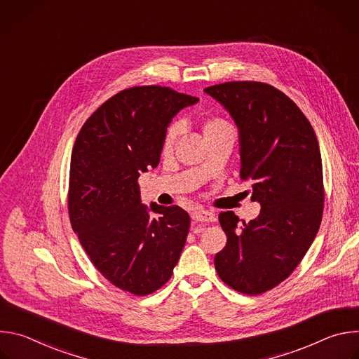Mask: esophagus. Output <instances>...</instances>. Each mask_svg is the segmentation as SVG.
Returning <instances> with one entry per match:
<instances>
[{
    "label": "esophagus",
    "mask_w": 359,
    "mask_h": 359,
    "mask_svg": "<svg viewBox=\"0 0 359 359\" xmlns=\"http://www.w3.org/2000/svg\"><path fill=\"white\" fill-rule=\"evenodd\" d=\"M191 219L196 223H213L216 222V215L209 210H198L191 215Z\"/></svg>",
    "instance_id": "34e87169"
}]
</instances>
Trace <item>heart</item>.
Masks as SVG:
<instances>
[{
  "label": "heart",
  "mask_w": 359,
  "mask_h": 359,
  "mask_svg": "<svg viewBox=\"0 0 359 359\" xmlns=\"http://www.w3.org/2000/svg\"><path fill=\"white\" fill-rule=\"evenodd\" d=\"M226 125H227V122H224L223 119L210 118V119H208L206 122H204L203 130H204V132H209V130H213V129L226 126ZM179 133H180V123H173V125L168 129V133H166V137H165V149H170V147L173 146V143L176 142Z\"/></svg>",
  "instance_id": "1"
}]
</instances>
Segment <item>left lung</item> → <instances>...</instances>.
Masks as SVG:
<instances>
[{"label": "left lung", "mask_w": 359, "mask_h": 359, "mask_svg": "<svg viewBox=\"0 0 359 359\" xmlns=\"http://www.w3.org/2000/svg\"><path fill=\"white\" fill-rule=\"evenodd\" d=\"M231 115L240 137V177L251 180L257 219L238 224L219 216L227 236L216 254L219 277L233 290L263 294L299 264L323 219L324 182L316 132L294 102L277 88L236 81L204 89Z\"/></svg>", "instance_id": "8db88e82"}]
</instances>
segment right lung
I'll return each instance as SVG.
<instances>
[{
	"mask_svg": "<svg viewBox=\"0 0 359 359\" xmlns=\"http://www.w3.org/2000/svg\"><path fill=\"white\" fill-rule=\"evenodd\" d=\"M197 102L159 85L121 90L89 116L72 149L71 226L96 270L135 295L169 281L190 227L179 206L142 204L137 179L159 165L172 118Z\"/></svg>",
	"mask_w": 359,
	"mask_h": 359,
	"instance_id": "add662e5",
	"label": "right lung"
}]
</instances>
